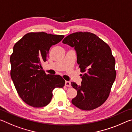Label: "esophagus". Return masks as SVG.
Returning a JSON list of instances; mask_svg holds the SVG:
<instances>
[{
	"label": "esophagus",
	"mask_w": 132,
	"mask_h": 132,
	"mask_svg": "<svg viewBox=\"0 0 132 132\" xmlns=\"http://www.w3.org/2000/svg\"><path fill=\"white\" fill-rule=\"evenodd\" d=\"M65 86L68 87H71V82L69 81H65Z\"/></svg>",
	"instance_id": "esophagus-1"
}]
</instances>
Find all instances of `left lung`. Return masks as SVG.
<instances>
[{
    "instance_id": "1",
    "label": "left lung",
    "mask_w": 132,
    "mask_h": 132,
    "mask_svg": "<svg viewBox=\"0 0 132 132\" xmlns=\"http://www.w3.org/2000/svg\"><path fill=\"white\" fill-rule=\"evenodd\" d=\"M75 48L82 81L80 86L71 82L77 94L71 100L77 108L93 110L107 100L117 73L115 59L108 44L95 34L78 32L69 35L62 41Z\"/></svg>"
}]
</instances>
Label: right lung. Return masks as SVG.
I'll return each instance as SVG.
<instances>
[{
  "label": "right lung",
  "instance_id": "obj_1",
  "mask_svg": "<svg viewBox=\"0 0 132 132\" xmlns=\"http://www.w3.org/2000/svg\"><path fill=\"white\" fill-rule=\"evenodd\" d=\"M64 38L44 32H29L17 42L10 56L11 78L24 102L35 108L50 103L53 89L63 87L59 75H46L41 63L48 57L50 48Z\"/></svg>",
  "mask_w": 132,
  "mask_h": 132
}]
</instances>
